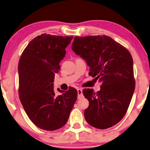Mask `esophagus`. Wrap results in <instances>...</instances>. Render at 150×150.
I'll use <instances>...</instances> for the list:
<instances>
[{"instance_id":"1","label":"esophagus","mask_w":150,"mask_h":150,"mask_svg":"<svg viewBox=\"0 0 150 150\" xmlns=\"http://www.w3.org/2000/svg\"><path fill=\"white\" fill-rule=\"evenodd\" d=\"M78 91V99H81L83 97V94H82V90L80 88L77 89Z\"/></svg>"}]
</instances>
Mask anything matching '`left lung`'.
Wrapping results in <instances>:
<instances>
[{
    "instance_id": "1",
    "label": "left lung",
    "mask_w": 150,
    "mask_h": 150,
    "mask_svg": "<svg viewBox=\"0 0 150 150\" xmlns=\"http://www.w3.org/2000/svg\"><path fill=\"white\" fill-rule=\"evenodd\" d=\"M71 49L85 59L89 75L102 82L97 93L91 88L82 91L89 101L84 113L86 121L99 129L113 127L127 113L135 87L131 53L105 35L75 36Z\"/></svg>"
}]
</instances>
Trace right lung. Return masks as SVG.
<instances>
[{"mask_svg": "<svg viewBox=\"0 0 150 150\" xmlns=\"http://www.w3.org/2000/svg\"><path fill=\"white\" fill-rule=\"evenodd\" d=\"M73 36L42 34L32 39L19 59V97L23 109L36 127L55 131L65 125L77 99L70 87L57 96L53 90L55 74Z\"/></svg>", "mask_w": 150, "mask_h": 150, "instance_id": "1", "label": "right lung"}]
</instances>
